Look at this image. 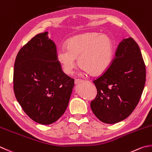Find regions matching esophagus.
<instances>
[{
    "mask_svg": "<svg viewBox=\"0 0 152 152\" xmlns=\"http://www.w3.org/2000/svg\"><path fill=\"white\" fill-rule=\"evenodd\" d=\"M82 82H83V80H81V79H75V85H78L79 83H81Z\"/></svg>",
    "mask_w": 152,
    "mask_h": 152,
    "instance_id": "34e87169",
    "label": "esophagus"
}]
</instances>
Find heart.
Here are the masks:
<instances>
[{"instance_id": "obj_1", "label": "heart", "mask_w": 152, "mask_h": 152, "mask_svg": "<svg viewBox=\"0 0 152 152\" xmlns=\"http://www.w3.org/2000/svg\"><path fill=\"white\" fill-rule=\"evenodd\" d=\"M113 50V41L107 35L86 33L69 39L66 48H59L56 59L67 75L72 74L77 68V59L83 73L100 75L109 68Z\"/></svg>"}]
</instances>
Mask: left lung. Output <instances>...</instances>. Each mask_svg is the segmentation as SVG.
Wrapping results in <instances>:
<instances>
[{"label": "left lung", "mask_w": 152, "mask_h": 152, "mask_svg": "<svg viewBox=\"0 0 152 152\" xmlns=\"http://www.w3.org/2000/svg\"><path fill=\"white\" fill-rule=\"evenodd\" d=\"M145 82V66L138 45L130 37L123 39L109 68L93 81L97 94L91 110L104 123L123 121L136 107Z\"/></svg>", "instance_id": "obj_1"}]
</instances>
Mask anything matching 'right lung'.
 Listing matches in <instances>:
<instances>
[{"label":"right lung","mask_w":152,"mask_h":152,"mask_svg":"<svg viewBox=\"0 0 152 152\" xmlns=\"http://www.w3.org/2000/svg\"><path fill=\"white\" fill-rule=\"evenodd\" d=\"M14 67V94L26 114L40 124L58 121L67 109L75 84L61 70L48 31L20 50Z\"/></svg>","instance_id":"obj_1"}]
</instances>
